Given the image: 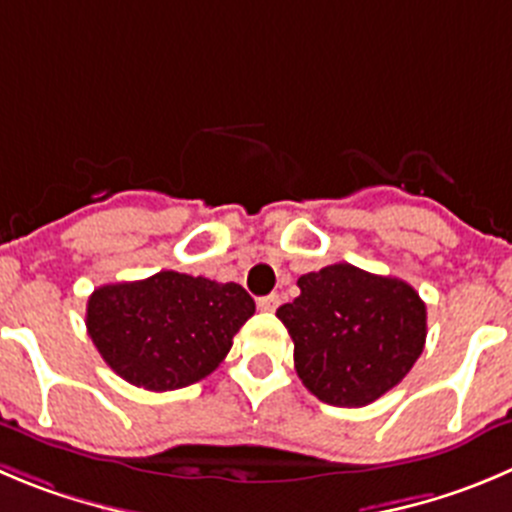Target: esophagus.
Segmentation results:
<instances>
[{
    "instance_id": "esophagus-1",
    "label": "esophagus",
    "mask_w": 512,
    "mask_h": 512,
    "mask_svg": "<svg viewBox=\"0 0 512 512\" xmlns=\"http://www.w3.org/2000/svg\"><path fill=\"white\" fill-rule=\"evenodd\" d=\"M278 305H280V298H278V295H275V293L265 295V298L257 300V308L265 310V313H272V310L278 308Z\"/></svg>"
}]
</instances>
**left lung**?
Segmentation results:
<instances>
[{
	"label": "left lung",
	"mask_w": 512,
	"mask_h": 512,
	"mask_svg": "<svg viewBox=\"0 0 512 512\" xmlns=\"http://www.w3.org/2000/svg\"><path fill=\"white\" fill-rule=\"evenodd\" d=\"M278 308L295 343V371L333 407H366L412 371L427 338V305L399 278L348 262L308 272Z\"/></svg>",
	"instance_id": "obj_1"
}]
</instances>
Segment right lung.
<instances>
[{"label":"right lung","instance_id":"1","mask_svg":"<svg viewBox=\"0 0 512 512\" xmlns=\"http://www.w3.org/2000/svg\"><path fill=\"white\" fill-rule=\"evenodd\" d=\"M252 313L255 300L242 285L161 270L93 290L85 326L121 379L148 391H174L212 374Z\"/></svg>","mask_w":512,"mask_h":512}]
</instances>
